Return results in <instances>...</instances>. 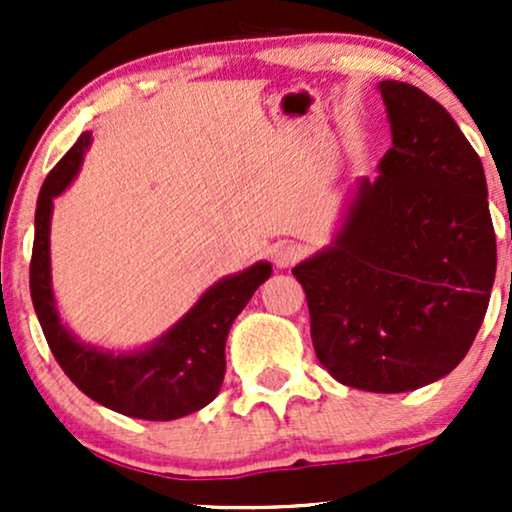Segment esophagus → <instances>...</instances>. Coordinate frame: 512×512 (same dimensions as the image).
<instances>
[{"label": "esophagus", "instance_id": "esophagus-1", "mask_svg": "<svg viewBox=\"0 0 512 512\" xmlns=\"http://www.w3.org/2000/svg\"><path fill=\"white\" fill-rule=\"evenodd\" d=\"M301 257H303V250H301V245H296V243H281L274 248V264L279 269L293 267V264L301 260Z\"/></svg>", "mask_w": 512, "mask_h": 512}]
</instances>
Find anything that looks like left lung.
<instances>
[{"mask_svg":"<svg viewBox=\"0 0 512 512\" xmlns=\"http://www.w3.org/2000/svg\"><path fill=\"white\" fill-rule=\"evenodd\" d=\"M392 149L332 248L293 267L320 363L342 385L407 392L467 356L489 308L496 233L484 166L443 105L380 84Z\"/></svg>","mask_w":512,"mask_h":512,"instance_id":"8db88e82","label":"left lung"}]
</instances>
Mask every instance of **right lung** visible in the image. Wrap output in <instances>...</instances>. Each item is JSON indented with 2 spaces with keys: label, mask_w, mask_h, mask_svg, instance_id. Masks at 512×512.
<instances>
[{
  "label": "right lung",
  "mask_w": 512,
  "mask_h": 512,
  "mask_svg": "<svg viewBox=\"0 0 512 512\" xmlns=\"http://www.w3.org/2000/svg\"><path fill=\"white\" fill-rule=\"evenodd\" d=\"M91 134L84 132L62 161L50 170L35 207L31 255V298L45 339L84 395L103 407L146 421H170L207 407L219 395L226 373V337L252 293L269 279L272 267L260 262L243 274L228 276L199 298L178 325L139 354H103L76 342L60 322L50 289V214L52 197L72 182Z\"/></svg>",
  "instance_id": "add662e5"
}]
</instances>
